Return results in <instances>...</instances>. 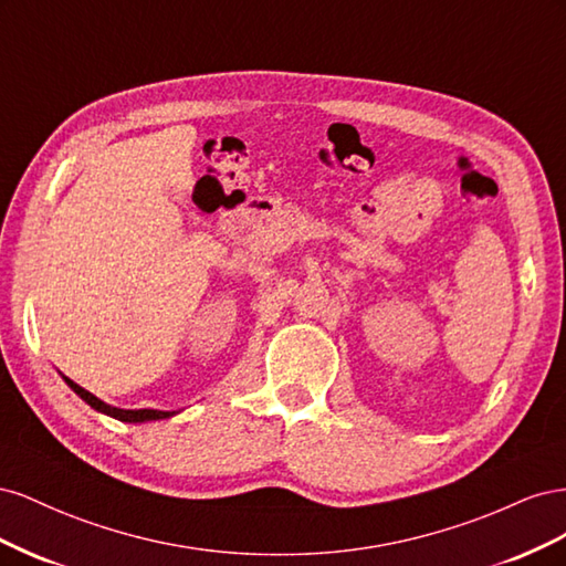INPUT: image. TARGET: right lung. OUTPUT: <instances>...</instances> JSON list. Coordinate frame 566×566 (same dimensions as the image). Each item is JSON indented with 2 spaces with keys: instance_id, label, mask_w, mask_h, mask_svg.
Instances as JSON below:
<instances>
[{
  "instance_id": "add662e5",
  "label": "right lung",
  "mask_w": 566,
  "mask_h": 566,
  "mask_svg": "<svg viewBox=\"0 0 566 566\" xmlns=\"http://www.w3.org/2000/svg\"><path fill=\"white\" fill-rule=\"evenodd\" d=\"M61 378L65 380V385L71 387L77 397L90 403L94 410H98V413L104 416H111L119 422H150V420H165V418H172L177 416V410H156V408H139V410H127V408H117V406H111L106 401H101L98 397H94L92 391H87L84 387H80L77 382H73L71 378H65V375H61Z\"/></svg>"
}]
</instances>
